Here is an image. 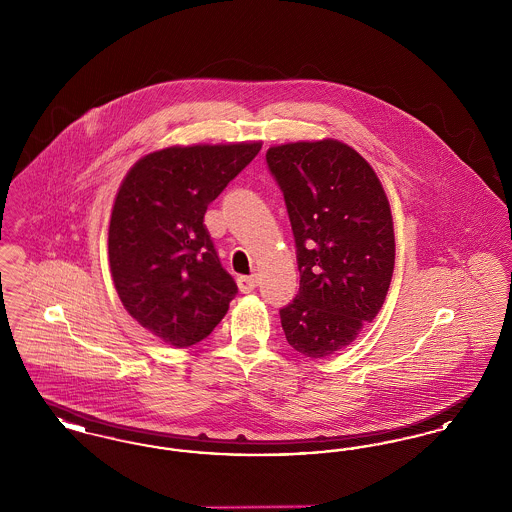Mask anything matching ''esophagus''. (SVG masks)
Wrapping results in <instances>:
<instances>
[{"label": "esophagus", "mask_w": 512, "mask_h": 512, "mask_svg": "<svg viewBox=\"0 0 512 512\" xmlns=\"http://www.w3.org/2000/svg\"><path fill=\"white\" fill-rule=\"evenodd\" d=\"M255 286H257V276H240L238 278V288L242 293L253 292Z\"/></svg>", "instance_id": "esophagus-1"}]
</instances>
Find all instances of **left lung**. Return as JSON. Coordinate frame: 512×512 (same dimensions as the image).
Returning a JSON list of instances; mask_svg holds the SVG:
<instances>
[{"label": "left lung", "instance_id": "8db88e82", "mask_svg": "<svg viewBox=\"0 0 512 512\" xmlns=\"http://www.w3.org/2000/svg\"><path fill=\"white\" fill-rule=\"evenodd\" d=\"M297 247L299 292L280 311L293 349L324 359L382 309L395 267L390 201L365 157L334 138L270 146Z\"/></svg>", "mask_w": 512, "mask_h": 512}]
</instances>
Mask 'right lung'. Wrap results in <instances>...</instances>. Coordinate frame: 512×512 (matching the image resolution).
Masks as SVG:
<instances>
[{
  "mask_svg": "<svg viewBox=\"0 0 512 512\" xmlns=\"http://www.w3.org/2000/svg\"><path fill=\"white\" fill-rule=\"evenodd\" d=\"M261 146L163 147L122 178L107 234L111 278L126 313L172 347L205 340L238 292L203 217Z\"/></svg>",
  "mask_w": 512,
  "mask_h": 512,
  "instance_id": "add662e5",
  "label": "right lung"
}]
</instances>
